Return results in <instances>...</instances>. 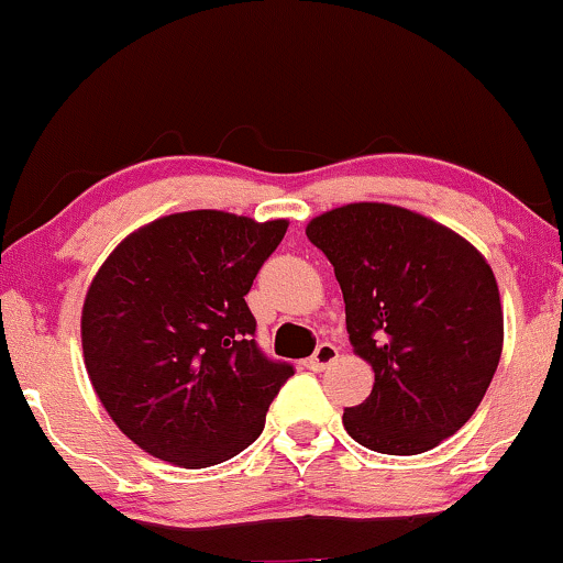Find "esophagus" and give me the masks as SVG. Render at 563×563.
I'll return each instance as SVG.
<instances>
[{
    "label": "esophagus",
    "instance_id": "obj_1",
    "mask_svg": "<svg viewBox=\"0 0 563 563\" xmlns=\"http://www.w3.org/2000/svg\"><path fill=\"white\" fill-rule=\"evenodd\" d=\"M335 357H339V349L325 341V344H320L318 349H314L312 357L307 360V367H309V371H325L328 365L335 363Z\"/></svg>",
    "mask_w": 563,
    "mask_h": 563
}]
</instances>
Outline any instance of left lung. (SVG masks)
Instances as JSON below:
<instances>
[{
    "label": "left lung",
    "mask_w": 563,
    "mask_h": 563,
    "mask_svg": "<svg viewBox=\"0 0 563 563\" xmlns=\"http://www.w3.org/2000/svg\"><path fill=\"white\" fill-rule=\"evenodd\" d=\"M333 264L354 354L376 373L346 407L354 442L384 455L434 450L476 412L503 352L493 267L455 230L394 203L360 200L307 224Z\"/></svg>",
    "instance_id": "1"
}]
</instances>
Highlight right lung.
<instances>
[{"mask_svg":"<svg viewBox=\"0 0 563 563\" xmlns=\"http://www.w3.org/2000/svg\"><path fill=\"white\" fill-rule=\"evenodd\" d=\"M288 219L217 209L153 219L111 251L81 307L84 365L113 423L172 466L230 461L294 376L256 349L243 296Z\"/></svg>","mask_w":563,"mask_h":563,"instance_id":"1","label":"right lung"}]
</instances>
